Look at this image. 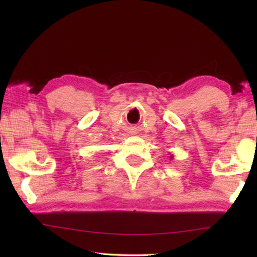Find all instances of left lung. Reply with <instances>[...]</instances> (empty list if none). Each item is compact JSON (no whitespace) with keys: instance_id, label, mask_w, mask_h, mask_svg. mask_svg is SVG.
Segmentation results:
<instances>
[{"instance_id":"8db88e82","label":"left lung","mask_w":257,"mask_h":257,"mask_svg":"<svg viewBox=\"0 0 257 257\" xmlns=\"http://www.w3.org/2000/svg\"><path fill=\"white\" fill-rule=\"evenodd\" d=\"M170 159H173V156H170Z\"/></svg>"}]
</instances>
